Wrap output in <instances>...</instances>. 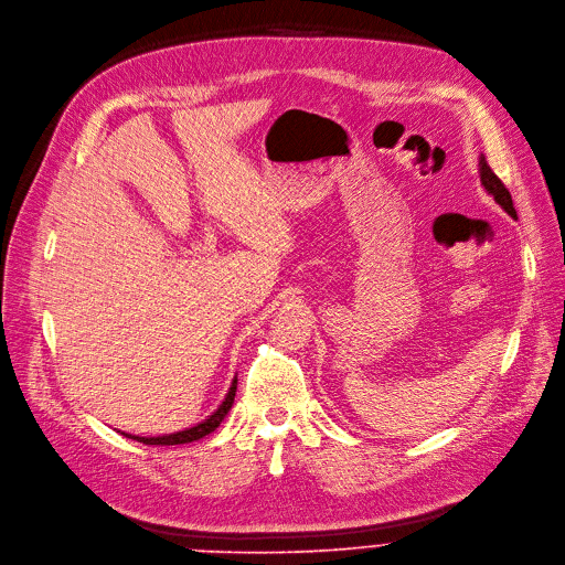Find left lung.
I'll list each match as a JSON object with an SVG mask.
<instances>
[{"label": "left lung", "mask_w": 565, "mask_h": 565, "mask_svg": "<svg viewBox=\"0 0 565 565\" xmlns=\"http://www.w3.org/2000/svg\"><path fill=\"white\" fill-rule=\"evenodd\" d=\"M478 173H480V184L484 186V191L492 195L494 203H499L512 218H518V212H514V205H512V199H510V191L505 189V184L494 175V170L487 166L484 157L480 154L478 159Z\"/></svg>", "instance_id": "1"}]
</instances>
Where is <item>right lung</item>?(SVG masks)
<instances>
[{"label":"right lung","mask_w":565,"mask_h":565,"mask_svg":"<svg viewBox=\"0 0 565 565\" xmlns=\"http://www.w3.org/2000/svg\"><path fill=\"white\" fill-rule=\"evenodd\" d=\"M235 390H237V376L233 379L224 402L218 404L216 411L212 415H207L205 420H201L199 425H193V427H186V429H180V431H173V434H161V436H138V434H127V431H121V434H125L127 438L138 440V444H145V446H180V444H191V440H199V438L212 434L218 425H222V420L226 418L233 402H235Z\"/></svg>","instance_id":"obj_1"}]
</instances>
